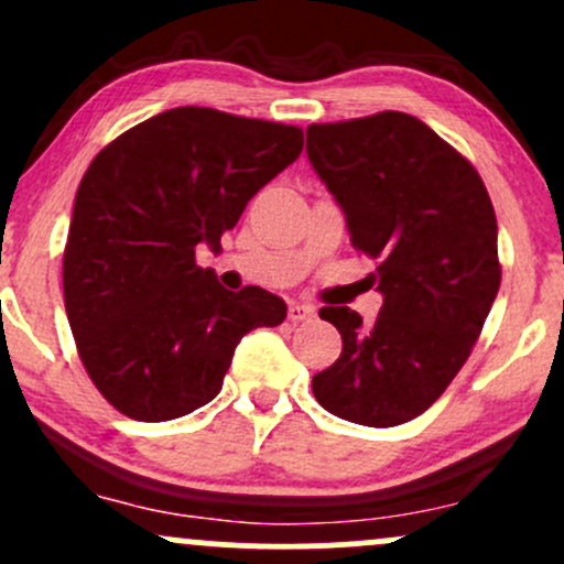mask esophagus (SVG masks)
Listing matches in <instances>:
<instances>
[{"label": "esophagus", "instance_id": "1", "mask_svg": "<svg viewBox=\"0 0 564 564\" xmlns=\"http://www.w3.org/2000/svg\"><path fill=\"white\" fill-rule=\"evenodd\" d=\"M313 316H316V311H313L311 305H305V302H292V305H289V318H292V322H307V318Z\"/></svg>", "mask_w": 564, "mask_h": 564}]
</instances>
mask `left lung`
Here are the masks:
<instances>
[{
  "instance_id": "1",
  "label": "left lung",
  "mask_w": 564,
  "mask_h": 564,
  "mask_svg": "<svg viewBox=\"0 0 564 564\" xmlns=\"http://www.w3.org/2000/svg\"><path fill=\"white\" fill-rule=\"evenodd\" d=\"M307 159L378 259L381 313L322 307L343 354L313 376L318 405L365 426L422 416L462 370L500 289L497 218L470 162L408 112L307 127Z\"/></svg>"
}]
</instances>
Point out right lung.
<instances>
[{"label":"right lung","mask_w":564,"mask_h":564,"mask_svg":"<svg viewBox=\"0 0 564 564\" xmlns=\"http://www.w3.org/2000/svg\"><path fill=\"white\" fill-rule=\"evenodd\" d=\"M300 151V127L175 108L88 164L64 248V307L88 378L123 416L170 422L207 405L240 337L286 318L281 297L227 292L194 253L218 251Z\"/></svg>","instance_id":"1"}]
</instances>
